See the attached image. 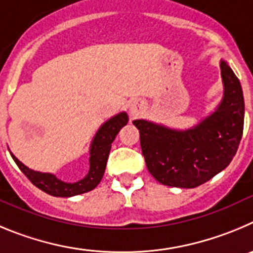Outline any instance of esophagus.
<instances>
[{
	"instance_id": "esophagus-1",
	"label": "esophagus",
	"mask_w": 253,
	"mask_h": 253,
	"mask_svg": "<svg viewBox=\"0 0 253 253\" xmlns=\"http://www.w3.org/2000/svg\"><path fill=\"white\" fill-rule=\"evenodd\" d=\"M143 112V103L140 99H135L129 103V115L132 118H136Z\"/></svg>"
}]
</instances>
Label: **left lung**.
I'll list each match as a JSON object with an SVG mask.
<instances>
[{
    "mask_svg": "<svg viewBox=\"0 0 253 253\" xmlns=\"http://www.w3.org/2000/svg\"><path fill=\"white\" fill-rule=\"evenodd\" d=\"M223 98L213 112L195 126L177 129L147 120L132 124L150 174L164 185L192 189L226 169L242 138L245 101L241 83L220 59Z\"/></svg>",
    "mask_w": 253,
    "mask_h": 253,
    "instance_id": "left-lung-1",
    "label": "left lung"
}]
</instances>
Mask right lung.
Segmentation results:
<instances>
[{"label": "right lung", "instance_id": "right-lung-1", "mask_svg": "<svg viewBox=\"0 0 253 253\" xmlns=\"http://www.w3.org/2000/svg\"><path fill=\"white\" fill-rule=\"evenodd\" d=\"M127 122H128L127 113L120 112L111 117L110 120H107L99 127L98 131L95 132L89 146V170L83 179L74 181V183L63 181L51 172L36 171V170L30 169L16 158L12 152H10V154L16 165L19 166L20 170L26 175L27 179L39 189H42V192L53 195V197L61 198L84 194V193L93 190L101 183L104 170H106L107 160H108L112 142L115 141L120 129L126 126Z\"/></svg>", "mask_w": 253, "mask_h": 253}]
</instances>
